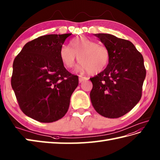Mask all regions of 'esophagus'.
<instances>
[{
  "label": "esophagus",
  "instance_id": "obj_1",
  "mask_svg": "<svg viewBox=\"0 0 160 160\" xmlns=\"http://www.w3.org/2000/svg\"><path fill=\"white\" fill-rule=\"evenodd\" d=\"M88 77H86L79 76V83H81V82H82V81H86V80H88Z\"/></svg>",
  "mask_w": 160,
  "mask_h": 160
}]
</instances>
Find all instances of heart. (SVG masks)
I'll list each match as a JSON object with an SVG mask.
<instances>
[{
  "mask_svg": "<svg viewBox=\"0 0 160 160\" xmlns=\"http://www.w3.org/2000/svg\"><path fill=\"white\" fill-rule=\"evenodd\" d=\"M62 63L68 68H72L77 59L80 62L77 70L88 71L90 74L102 72L110 59L109 50L106 46L85 37H79L70 41L69 46L62 45L59 50Z\"/></svg>",
  "mask_w": 160,
  "mask_h": 160,
  "instance_id": "heart-1",
  "label": "heart"
}]
</instances>
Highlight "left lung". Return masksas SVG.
Segmentation results:
<instances>
[{"instance_id":"left-lung-1","label":"left lung","mask_w":160,"mask_h":160,"mask_svg":"<svg viewBox=\"0 0 160 160\" xmlns=\"http://www.w3.org/2000/svg\"><path fill=\"white\" fill-rule=\"evenodd\" d=\"M109 50L106 68L90 78V97L99 115L118 118L130 111L142 97L146 77L144 58L131 42L109 34H94Z\"/></svg>"}]
</instances>
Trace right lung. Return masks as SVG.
Masks as SVG:
<instances>
[{
	"mask_svg": "<svg viewBox=\"0 0 160 160\" xmlns=\"http://www.w3.org/2000/svg\"><path fill=\"white\" fill-rule=\"evenodd\" d=\"M72 34H48L26 43L13 63L11 84L25 115L42 123L61 119L79 78L65 68L59 50Z\"/></svg>",
	"mask_w": 160,
	"mask_h": 160,
	"instance_id": "1",
	"label": "right lung"
}]
</instances>
